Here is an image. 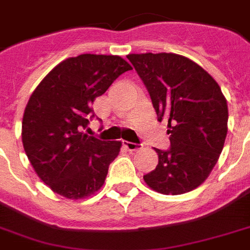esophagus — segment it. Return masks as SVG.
Listing matches in <instances>:
<instances>
[{"instance_id": "esophagus-1", "label": "esophagus", "mask_w": 250, "mask_h": 250, "mask_svg": "<svg viewBox=\"0 0 250 250\" xmlns=\"http://www.w3.org/2000/svg\"><path fill=\"white\" fill-rule=\"evenodd\" d=\"M123 145L129 152H135V150H139L141 148L140 144H135V143H129V141H123Z\"/></svg>"}]
</instances>
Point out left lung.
Instances as JSON below:
<instances>
[{"label": "left lung", "instance_id": "left-lung-1", "mask_svg": "<svg viewBox=\"0 0 250 250\" xmlns=\"http://www.w3.org/2000/svg\"><path fill=\"white\" fill-rule=\"evenodd\" d=\"M148 89L158 121L167 122L171 146L156 149L158 165L145 183L162 194H182L205 182L227 136L229 107L221 86L187 57L128 54Z\"/></svg>", "mask_w": 250, "mask_h": 250}]
</instances>
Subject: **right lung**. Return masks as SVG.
Wrapping results in <instances>:
<instances>
[{"instance_id":"add662e5","label":"right lung","mask_w":250,"mask_h":250,"mask_svg":"<svg viewBox=\"0 0 250 250\" xmlns=\"http://www.w3.org/2000/svg\"><path fill=\"white\" fill-rule=\"evenodd\" d=\"M119 56L80 54L57 64L29 97L21 122L24 152L39 178L70 200L85 198L105 183L121 141L88 136L92 104L123 72Z\"/></svg>"}]
</instances>
